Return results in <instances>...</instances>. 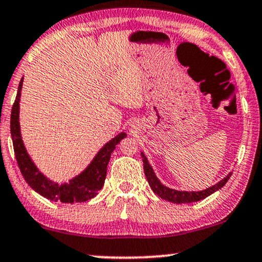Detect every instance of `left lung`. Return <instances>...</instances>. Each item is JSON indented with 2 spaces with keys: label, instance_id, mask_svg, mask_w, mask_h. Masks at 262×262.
Wrapping results in <instances>:
<instances>
[{
  "label": "left lung",
  "instance_id": "left-lung-1",
  "mask_svg": "<svg viewBox=\"0 0 262 262\" xmlns=\"http://www.w3.org/2000/svg\"><path fill=\"white\" fill-rule=\"evenodd\" d=\"M141 157H143V163H144V172L145 176H146L147 182H149L150 188L152 189L154 193L159 195L161 199H165L167 201H171V203L174 204H189V203H195V201L203 200L205 198H207L209 195L215 193L216 190L221 189L223 185L228 182L229 177L232 176V173H229L226 178H223L221 182H219L217 184L212 185V187L205 189V190L201 191H181V190H174V189H169L165 187L161 182L157 179L155 176V172H154L152 167L149 165L146 157L143 152H141Z\"/></svg>",
  "mask_w": 262,
  "mask_h": 262
}]
</instances>
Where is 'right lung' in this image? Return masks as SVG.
<instances>
[{
	"label": "right lung",
	"instance_id": "add662e5",
	"mask_svg": "<svg viewBox=\"0 0 262 262\" xmlns=\"http://www.w3.org/2000/svg\"><path fill=\"white\" fill-rule=\"evenodd\" d=\"M23 85V78H21L19 86H18V93L15 96V101L12 107L11 113V135L12 141H13L14 155L17 159V163L19 166L25 182L30 185L36 193L42 195L46 199L51 201H61L64 204L73 203H83L96 196L97 191L102 188L105 183L107 165L110 162V157L113 150L116 149V145L121 141L123 138L127 137L125 133H119L117 137L113 138L108 141L105 146L101 149L95 159L91 161L88 168L81 172L79 176L69 181V183L58 185L57 183L49 181L42 173L39 172L36 166L34 165L30 160L29 155L27 154L23 141L20 137L19 129V100H20V90Z\"/></svg>",
	"mask_w": 262,
	"mask_h": 262
}]
</instances>
